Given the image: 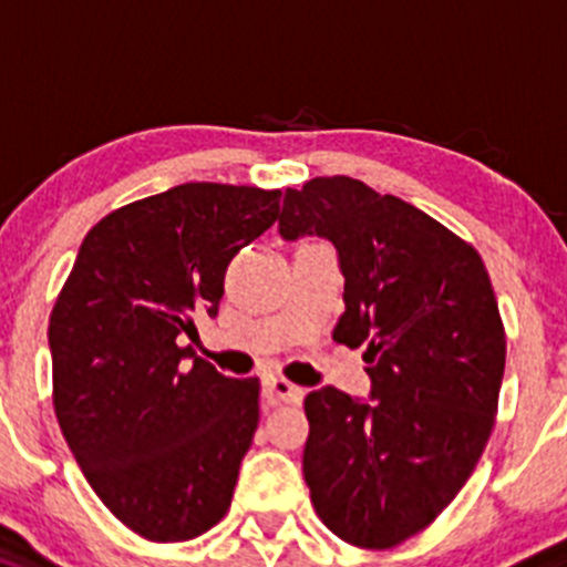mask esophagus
<instances>
[{
    "instance_id": "esophagus-1",
    "label": "esophagus",
    "mask_w": 567,
    "mask_h": 567,
    "mask_svg": "<svg viewBox=\"0 0 567 567\" xmlns=\"http://www.w3.org/2000/svg\"><path fill=\"white\" fill-rule=\"evenodd\" d=\"M262 393H266V399L271 404H279V401H299L305 395V390L282 377H266L262 379Z\"/></svg>"
}]
</instances>
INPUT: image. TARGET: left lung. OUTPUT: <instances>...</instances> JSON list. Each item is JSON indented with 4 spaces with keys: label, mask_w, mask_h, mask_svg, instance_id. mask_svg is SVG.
Returning <instances> with one entry per match:
<instances>
[{
    "label": "left lung",
    "mask_w": 567,
    "mask_h": 567,
    "mask_svg": "<svg viewBox=\"0 0 567 567\" xmlns=\"http://www.w3.org/2000/svg\"><path fill=\"white\" fill-rule=\"evenodd\" d=\"M282 240L338 251V343L365 346V399L307 393L305 482L323 524L360 548H393L452 504L493 432L504 340L485 262L443 224L351 177L285 190Z\"/></svg>",
    "instance_id": "1"
}]
</instances>
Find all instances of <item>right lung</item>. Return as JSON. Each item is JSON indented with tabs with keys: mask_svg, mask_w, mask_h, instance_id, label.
<instances>
[{
	"mask_svg": "<svg viewBox=\"0 0 567 567\" xmlns=\"http://www.w3.org/2000/svg\"><path fill=\"white\" fill-rule=\"evenodd\" d=\"M279 190L185 183L104 216L49 318L54 412L87 485L146 540L199 537L233 502L260 382L185 340L224 274L279 218Z\"/></svg>",
	"mask_w": 567,
	"mask_h": 567,
	"instance_id": "right-lung-1",
	"label": "right lung"
}]
</instances>
